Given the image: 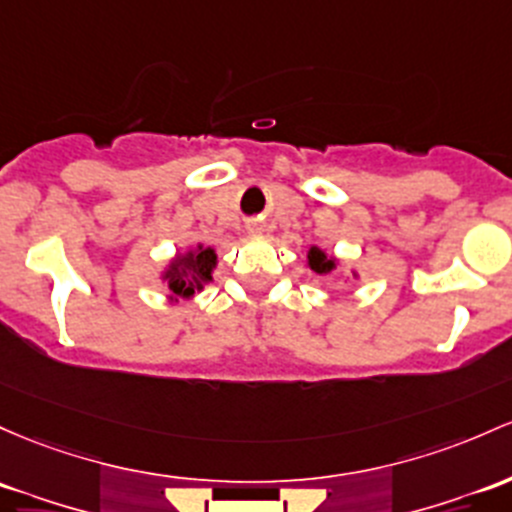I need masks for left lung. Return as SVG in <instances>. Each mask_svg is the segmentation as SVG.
<instances>
[{
    "mask_svg": "<svg viewBox=\"0 0 512 512\" xmlns=\"http://www.w3.org/2000/svg\"><path fill=\"white\" fill-rule=\"evenodd\" d=\"M308 267H311L316 274H325V272H330V269L335 267V262L328 260L323 250H318V247H311V252H308Z\"/></svg>",
    "mask_w": 512,
    "mask_h": 512,
    "instance_id": "8db88e82",
    "label": "left lung"
}]
</instances>
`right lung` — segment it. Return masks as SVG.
I'll return each mask as SVG.
<instances>
[{"label":"right lung","mask_w":512,"mask_h":512,"mask_svg":"<svg viewBox=\"0 0 512 512\" xmlns=\"http://www.w3.org/2000/svg\"><path fill=\"white\" fill-rule=\"evenodd\" d=\"M213 265H216V252L211 247H196L189 255L172 262L165 274L167 286L179 299H192L194 291H201L206 282H211Z\"/></svg>","instance_id":"add662e5"}]
</instances>
